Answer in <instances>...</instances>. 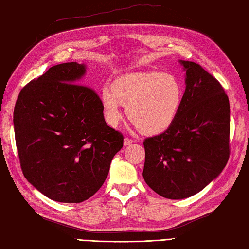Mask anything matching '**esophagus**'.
I'll use <instances>...</instances> for the list:
<instances>
[{"label":"esophagus","mask_w":249,"mask_h":249,"mask_svg":"<svg viewBox=\"0 0 249 249\" xmlns=\"http://www.w3.org/2000/svg\"><path fill=\"white\" fill-rule=\"evenodd\" d=\"M133 140H131V139H129V138H125L124 139V145L125 146H127V145H130L131 143H133Z\"/></svg>","instance_id":"1"}]
</instances>
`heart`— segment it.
<instances>
[{
  "instance_id": "b5f03b06",
  "label": "heart",
  "mask_w": 249,
  "mask_h": 249,
  "mask_svg": "<svg viewBox=\"0 0 249 249\" xmlns=\"http://www.w3.org/2000/svg\"><path fill=\"white\" fill-rule=\"evenodd\" d=\"M183 91L176 78L160 72H133L121 76L112 88L102 89V104L108 123L115 127L121 121L122 104L129 120L145 134L166 130L177 119Z\"/></svg>"
}]
</instances>
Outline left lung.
<instances>
[{"instance_id": "left-lung-1", "label": "left lung", "mask_w": 249, "mask_h": 249, "mask_svg": "<svg viewBox=\"0 0 249 249\" xmlns=\"http://www.w3.org/2000/svg\"><path fill=\"white\" fill-rule=\"evenodd\" d=\"M185 93L177 119L143 142L145 183L161 197L185 199L201 192L229 160L230 105L221 84L197 63L179 60Z\"/></svg>"}]
</instances>
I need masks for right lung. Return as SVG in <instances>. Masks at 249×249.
<instances>
[{
  "mask_svg": "<svg viewBox=\"0 0 249 249\" xmlns=\"http://www.w3.org/2000/svg\"><path fill=\"white\" fill-rule=\"evenodd\" d=\"M86 72L77 62L52 66L21 89L14 110L23 176L57 202L91 198L123 146V136L106 123L98 95L80 84Z\"/></svg>",
  "mask_w": 249,
  "mask_h": 249,
  "instance_id": "obj_1",
  "label": "right lung"
}]
</instances>
